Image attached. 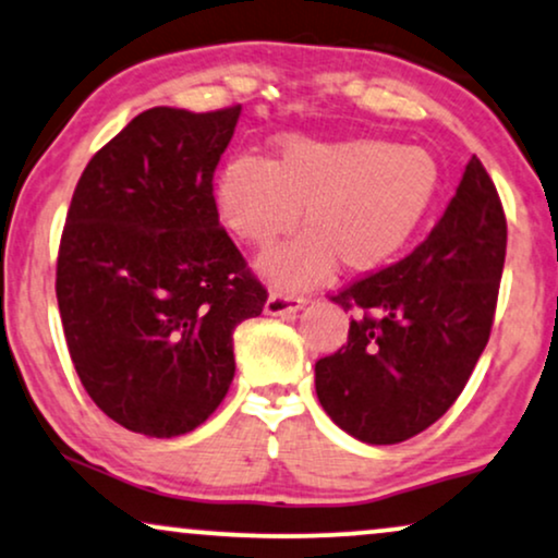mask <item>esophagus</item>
I'll list each match as a JSON object with an SVG mask.
<instances>
[{
    "mask_svg": "<svg viewBox=\"0 0 558 558\" xmlns=\"http://www.w3.org/2000/svg\"><path fill=\"white\" fill-rule=\"evenodd\" d=\"M302 305H305V298H300V294L284 292V290H274L266 300V313L268 315H287V313L300 311Z\"/></svg>",
    "mask_w": 558,
    "mask_h": 558,
    "instance_id": "34e87169",
    "label": "esophagus"
}]
</instances>
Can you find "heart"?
Masks as SVG:
<instances>
[{
  "mask_svg": "<svg viewBox=\"0 0 558 558\" xmlns=\"http://www.w3.org/2000/svg\"><path fill=\"white\" fill-rule=\"evenodd\" d=\"M439 168L426 149L385 140H287L266 162L238 157L217 178V211L240 243L268 247L307 232L260 260L274 284L305 287L336 258L347 271L393 260L435 209ZM303 211H299V206Z\"/></svg>",
  "mask_w": 558,
  "mask_h": 558,
  "instance_id": "1",
  "label": "heart"
}]
</instances>
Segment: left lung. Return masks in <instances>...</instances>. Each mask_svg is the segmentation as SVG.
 Here are the masks:
<instances>
[{
  "label": "left lung",
  "instance_id": "left-lung-1",
  "mask_svg": "<svg viewBox=\"0 0 558 558\" xmlns=\"http://www.w3.org/2000/svg\"><path fill=\"white\" fill-rule=\"evenodd\" d=\"M507 253V217L478 157L424 243L331 294L349 323L339 352L315 362V393L367 445L418 435L458 401L489 341Z\"/></svg>",
  "mask_w": 558,
  "mask_h": 558
}]
</instances>
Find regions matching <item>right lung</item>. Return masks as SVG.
<instances>
[{
    "label": "right lung",
    "mask_w": 558,
    "mask_h": 558,
    "mask_svg": "<svg viewBox=\"0 0 558 558\" xmlns=\"http://www.w3.org/2000/svg\"><path fill=\"white\" fill-rule=\"evenodd\" d=\"M238 116L149 108L93 155L69 204L57 258L69 356L95 405L136 435L178 437L215 414L235 326L268 300L211 185Z\"/></svg>",
    "instance_id": "obj_1"
}]
</instances>
